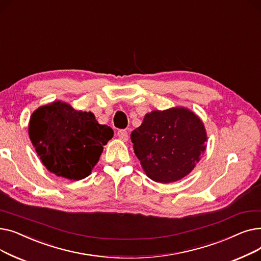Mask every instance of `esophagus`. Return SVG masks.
Segmentation results:
<instances>
[{
    "instance_id": "obj_1",
    "label": "esophagus",
    "mask_w": 261,
    "mask_h": 261,
    "mask_svg": "<svg viewBox=\"0 0 261 261\" xmlns=\"http://www.w3.org/2000/svg\"><path fill=\"white\" fill-rule=\"evenodd\" d=\"M117 136H118V139L121 140L122 142H127L128 141V132L126 130H123V129L118 130L117 131Z\"/></svg>"
}]
</instances>
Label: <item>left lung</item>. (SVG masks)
I'll list each match as a JSON object with an SVG mask.
<instances>
[{
	"mask_svg": "<svg viewBox=\"0 0 261 261\" xmlns=\"http://www.w3.org/2000/svg\"><path fill=\"white\" fill-rule=\"evenodd\" d=\"M206 140L200 118L184 108L148 113L131 133L134 152L143 169L160 183L181 180L193 170Z\"/></svg>",
	"mask_w": 261,
	"mask_h": 261,
	"instance_id": "8db88e82",
	"label": "left lung"
}]
</instances>
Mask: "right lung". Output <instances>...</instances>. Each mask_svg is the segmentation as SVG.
<instances>
[{"label": "right lung", "instance_id": "right-lung-1", "mask_svg": "<svg viewBox=\"0 0 261 261\" xmlns=\"http://www.w3.org/2000/svg\"><path fill=\"white\" fill-rule=\"evenodd\" d=\"M29 134L43 165L68 180L87 177L98 162L113 130L99 125L91 112L56 101L33 113Z\"/></svg>", "mask_w": 261, "mask_h": 261}]
</instances>
